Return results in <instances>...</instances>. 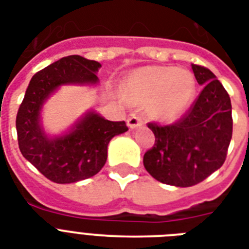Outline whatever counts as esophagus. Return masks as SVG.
<instances>
[{"instance_id":"34e87169","label":"esophagus","mask_w":249,"mask_h":249,"mask_svg":"<svg viewBox=\"0 0 249 249\" xmlns=\"http://www.w3.org/2000/svg\"><path fill=\"white\" fill-rule=\"evenodd\" d=\"M143 124V119L138 115H132V116H129L128 119V126L130 129H136L138 126Z\"/></svg>"}]
</instances>
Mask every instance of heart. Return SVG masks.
<instances>
[{"label": "heart", "mask_w": 249, "mask_h": 249, "mask_svg": "<svg viewBox=\"0 0 249 249\" xmlns=\"http://www.w3.org/2000/svg\"><path fill=\"white\" fill-rule=\"evenodd\" d=\"M125 90L138 102H152V111L161 120H174L189 106L195 83L191 73L174 67H144L132 72Z\"/></svg>", "instance_id": "obj_1"}]
</instances>
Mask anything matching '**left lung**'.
I'll use <instances>...</instances> for the list:
<instances>
[{"mask_svg": "<svg viewBox=\"0 0 249 249\" xmlns=\"http://www.w3.org/2000/svg\"><path fill=\"white\" fill-rule=\"evenodd\" d=\"M204 85L190 109L174 124L148 123L155 143L143 156L152 177L165 185L190 187L204 181L225 163L232 136L231 102L208 68L191 64Z\"/></svg>", "mask_w": 249, "mask_h": 249, "instance_id": "1", "label": "left lung"}]
</instances>
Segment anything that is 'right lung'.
Wrapping results in <instances>:
<instances>
[{
  "mask_svg": "<svg viewBox=\"0 0 249 249\" xmlns=\"http://www.w3.org/2000/svg\"><path fill=\"white\" fill-rule=\"evenodd\" d=\"M101 63L80 55L64 56L33 76L18 109L17 133L21 155L55 183H73L95 176L107 160L113 137L128 130L125 121H109L90 111L64 136L50 138L40 111L50 95L66 84H97Z\"/></svg>",
  "mask_w": 249,
  "mask_h": 249,
  "instance_id": "obj_1",
  "label": "right lung"
}]
</instances>
